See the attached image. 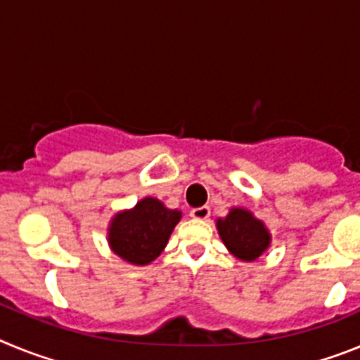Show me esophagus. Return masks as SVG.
<instances>
[{"instance_id": "obj_1", "label": "esophagus", "mask_w": 360, "mask_h": 360, "mask_svg": "<svg viewBox=\"0 0 360 360\" xmlns=\"http://www.w3.org/2000/svg\"><path fill=\"white\" fill-rule=\"evenodd\" d=\"M191 216L195 219H209V216H211V209L207 207V205H203V207H196L191 211Z\"/></svg>"}]
</instances>
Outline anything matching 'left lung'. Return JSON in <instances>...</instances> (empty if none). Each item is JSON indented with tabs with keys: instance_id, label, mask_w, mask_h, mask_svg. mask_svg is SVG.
<instances>
[{
	"instance_id": "left-lung-1",
	"label": "left lung",
	"mask_w": 360,
	"mask_h": 360,
	"mask_svg": "<svg viewBox=\"0 0 360 360\" xmlns=\"http://www.w3.org/2000/svg\"><path fill=\"white\" fill-rule=\"evenodd\" d=\"M216 229L229 252L240 262H256L272 243L266 225L249 209L231 207L225 218L216 219Z\"/></svg>"
}]
</instances>
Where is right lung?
Returning <instances> with one entry per match:
<instances>
[{"label": "right lung", "instance_id": "1", "mask_svg": "<svg viewBox=\"0 0 360 360\" xmlns=\"http://www.w3.org/2000/svg\"><path fill=\"white\" fill-rule=\"evenodd\" d=\"M182 211L167 209L158 198L146 196L135 207L113 214L108 225V245L126 263L149 265L160 256Z\"/></svg>", "mask_w": 360, "mask_h": 360}]
</instances>
